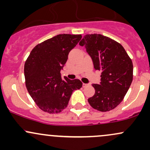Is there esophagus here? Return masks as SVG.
I'll return each mask as SVG.
<instances>
[{
  "instance_id": "1",
  "label": "esophagus",
  "mask_w": 150,
  "mask_h": 150,
  "mask_svg": "<svg viewBox=\"0 0 150 150\" xmlns=\"http://www.w3.org/2000/svg\"><path fill=\"white\" fill-rule=\"evenodd\" d=\"M88 85H89L88 84H85V83H83V85H82V86H83V87H87Z\"/></svg>"
}]
</instances>
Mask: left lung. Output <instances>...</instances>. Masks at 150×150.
I'll use <instances>...</instances> for the list:
<instances>
[{"label":"left lung","instance_id":"left-lung-1","mask_svg":"<svg viewBox=\"0 0 150 150\" xmlns=\"http://www.w3.org/2000/svg\"><path fill=\"white\" fill-rule=\"evenodd\" d=\"M80 45L92 57L94 69L101 72V84H93L95 94L88 102L97 111H111L123 101L132 83L131 58L121 44L101 34H86Z\"/></svg>","mask_w":150,"mask_h":150}]
</instances>
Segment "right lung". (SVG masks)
I'll return each instance as SVG.
<instances>
[{"label": "right lung", "instance_id": "1", "mask_svg": "<svg viewBox=\"0 0 150 150\" xmlns=\"http://www.w3.org/2000/svg\"><path fill=\"white\" fill-rule=\"evenodd\" d=\"M81 38V34H58L37 44L26 60V87L38 107L44 112H61L68 106L73 91L82 87L78 79H62L61 75L68 53Z\"/></svg>", "mask_w": 150, "mask_h": 150}]
</instances>
